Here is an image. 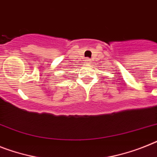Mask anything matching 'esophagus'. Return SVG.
<instances>
[{"instance_id":"34e87169","label":"esophagus","mask_w":157,"mask_h":157,"mask_svg":"<svg viewBox=\"0 0 157 157\" xmlns=\"http://www.w3.org/2000/svg\"><path fill=\"white\" fill-rule=\"evenodd\" d=\"M85 61H86V63H89L90 60H89V58H86V59H85Z\"/></svg>"}]
</instances>
